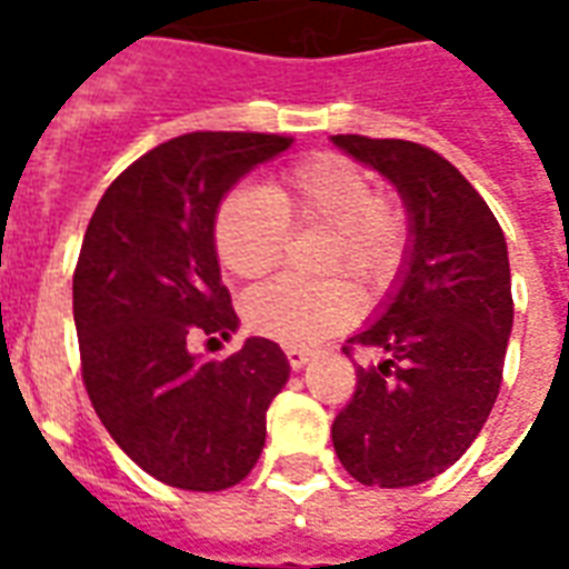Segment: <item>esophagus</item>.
Here are the masks:
<instances>
[{"label":"esophagus","instance_id":"obj_1","mask_svg":"<svg viewBox=\"0 0 569 569\" xmlns=\"http://www.w3.org/2000/svg\"><path fill=\"white\" fill-rule=\"evenodd\" d=\"M283 353L292 369H305V366H308V359H310L308 350H301V347H283Z\"/></svg>","mask_w":569,"mask_h":569}]
</instances>
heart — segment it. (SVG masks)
<instances>
[{
    "label": "heart",
    "mask_w": 569,
    "mask_h": 569,
    "mask_svg": "<svg viewBox=\"0 0 569 569\" xmlns=\"http://www.w3.org/2000/svg\"><path fill=\"white\" fill-rule=\"evenodd\" d=\"M289 228H329L320 271H345L366 292H387L408 259L402 203L375 188L347 154L317 151L289 163L268 188L237 186L212 216V247L237 280H261L283 261ZM362 298L345 277L273 280L243 298L249 332L280 345H317L353 326Z\"/></svg>",
    "instance_id": "b5f03b06"
}]
</instances>
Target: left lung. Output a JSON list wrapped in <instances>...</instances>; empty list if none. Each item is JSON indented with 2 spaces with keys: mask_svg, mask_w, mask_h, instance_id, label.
Instances as JSON below:
<instances>
[{
  "mask_svg": "<svg viewBox=\"0 0 569 569\" xmlns=\"http://www.w3.org/2000/svg\"><path fill=\"white\" fill-rule=\"evenodd\" d=\"M393 182L411 216V252L378 322L345 345L383 350L357 366V390L332 423L350 476L411 488L445 472L476 441L502 383L512 332L506 237L485 198L439 151L408 140L332 137Z\"/></svg>",
  "mask_w": 569,
  "mask_h": 569,
  "instance_id": "obj_1",
  "label": "left lung"
}]
</instances>
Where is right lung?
Returning <instances> with one entry per match:
<instances>
[{
	"label": "right lung",
	"mask_w": 569,
	"mask_h": 569,
	"mask_svg": "<svg viewBox=\"0 0 569 569\" xmlns=\"http://www.w3.org/2000/svg\"><path fill=\"white\" fill-rule=\"evenodd\" d=\"M283 133L198 130L146 151L97 203L72 273L81 381L133 463L182 490L243 481L264 448V415L289 378L268 338L203 359L237 329L212 247L219 200Z\"/></svg>",
	"instance_id": "right-lung-1"
}]
</instances>
